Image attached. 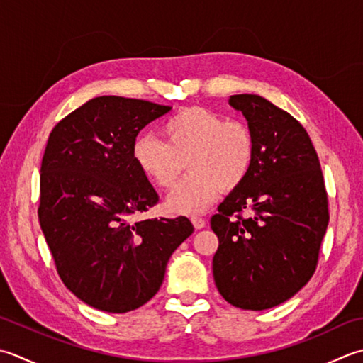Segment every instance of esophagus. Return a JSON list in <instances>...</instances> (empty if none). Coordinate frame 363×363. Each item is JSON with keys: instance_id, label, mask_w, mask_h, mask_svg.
Listing matches in <instances>:
<instances>
[{"instance_id": "obj_1", "label": "esophagus", "mask_w": 363, "mask_h": 363, "mask_svg": "<svg viewBox=\"0 0 363 363\" xmlns=\"http://www.w3.org/2000/svg\"><path fill=\"white\" fill-rule=\"evenodd\" d=\"M191 223H194V226L196 230H201V228H204L206 226V218H203V217H200V216H191Z\"/></svg>"}]
</instances>
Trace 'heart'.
<instances>
[{"label": "heart", "instance_id": "heart-1", "mask_svg": "<svg viewBox=\"0 0 363 363\" xmlns=\"http://www.w3.org/2000/svg\"><path fill=\"white\" fill-rule=\"evenodd\" d=\"M165 141L140 135L132 145L135 165L155 187L169 189L182 160L189 174L169 194L167 206L179 214H196L216 201L222 190H234L250 173L255 137L247 124L225 119L204 106H187L162 125Z\"/></svg>", "mask_w": 363, "mask_h": 363}]
</instances>
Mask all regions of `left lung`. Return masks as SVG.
<instances>
[{
	"instance_id": "8db88e82",
	"label": "left lung",
	"mask_w": 363,
	"mask_h": 363,
	"mask_svg": "<svg viewBox=\"0 0 363 363\" xmlns=\"http://www.w3.org/2000/svg\"><path fill=\"white\" fill-rule=\"evenodd\" d=\"M230 104L248 121L257 147L247 179L211 218L218 238L212 272L226 302L259 311L288 301L315 274L329 200L299 121L255 94Z\"/></svg>"
}]
</instances>
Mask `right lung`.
<instances>
[{
	"mask_svg": "<svg viewBox=\"0 0 363 363\" xmlns=\"http://www.w3.org/2000/svg\"><path fill=\"white\" fill-rule=\"evenodd\" d=\"M172 106L101 96L62 118L40 167L39 223L56 272L97 310L125 313L157 293L172 253L194 233L184 216H132L159 195L132 159L138 132Z\"/></svg>",
	"mask_w": 363,
	"mask_h": 363,
	"instance_id": "add662e5",
	"label": "right lung"
}]
</instances>
